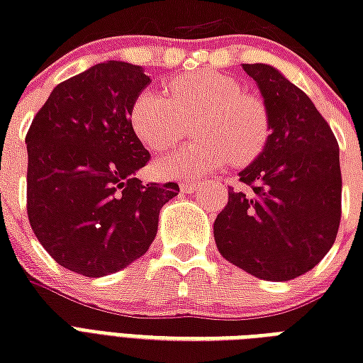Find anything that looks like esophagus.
Instances as JSON below:
<instances>
[{
  "instance_id": "esophagus-1",
  "label": "esophagus",
  "mask_w": 363,
  "mask_h": 363,
  "mask_svg": "<svg viewBox=\"0 0 363 363\" xmlns=\"http://www.w3.org/2000/svg\"><path fill=\"white\" fill-rule=\"evenodd\" d=\"M199 186H201V182L199 181H186L181 184V188L184 190V192H196Z\"/></svg>"
}]
</instances>
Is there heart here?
Instances as JSON below:
<instances>
[{
	"mask_svg": "<svg viewBox=\"0 0 363 363\" xmlns=\"http://www.w3.org/2000/svg\"><path fill=\"white\" fill-rule=\"evenodd\" d=\"M198 118V141L177 148L156 162V173L171 179H199L224 167L250 164L271 135L269 111L259 98L242 92L233 77L218 71H194L167 82V94L145 90L131 105L135 135L152 150L175 145L188 121Z\"/></svg>",
	"mask_w": 363,
	"mask_h": 363,
	"instance_id": "obj_1",
	"label": "heart"
}]
</instances>
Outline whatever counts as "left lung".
<instances>
[{"instance_id": "8db88e82", "label": "left lung", "mask_w": 363, "mask_h": 363, "mask_svg": "<svg viewBox=\"0 0 363 363\" xmlns=\"http://www.w3.org/2000/svg\"><path fill=\"white\" fill-rule=\"evenodd\" d=\"M264 96L271 135L228 190L215 220L218 252L264 281H290L332 248L341 220L339 145L309 96L267 64H242Z\"/></svg>"}]
</instances>
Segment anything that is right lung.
Returning a JSON list of instances; mask_svg holds the SVG:
<instances>
[{
	"mask_svg": "<svg viewBox=\"0 0 363 363\" xmlns=\"http://www.w3.org/2000/svg\"><path fill=\"white\" fill-rule=\"evenodd\" d=\"M150 77L115 62L60 82L31 122L28 218L62 267L105 277L141 258L158 232V215L179 184H143L150 154L130 111Z\"/></svg>",
	"mask_w": 363,
	"mask_h": 363,
	"instance_id": "add662e5",
	"label": "right lung"
}]
</instances>
